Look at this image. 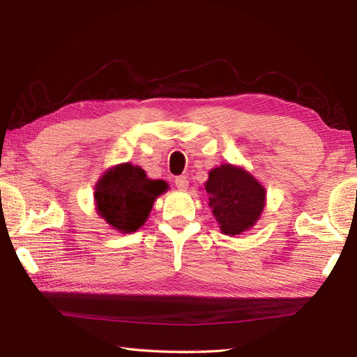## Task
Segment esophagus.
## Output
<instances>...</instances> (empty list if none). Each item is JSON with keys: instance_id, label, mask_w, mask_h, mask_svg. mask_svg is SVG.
<instances>
[{"instance_id": "34e87169", "label": "esophagus", "mask_w": 357, "mask_h": 357, "mask_svg": "<svg viewBox=\"0 0 357 357\" xmlns=\"http://www.w3.org/2000/svg\"><path fill=\"white\" fill-rule=\"evenodd\" d=\"M174 185H176L179 190H185L188 187V179L185 176H176L174 178Z\"/></svg>"}]
</instances>
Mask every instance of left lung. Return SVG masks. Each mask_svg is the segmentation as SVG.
Wrapping results in <instances>:
<instances>
[{"instance_id":"left-lung-1","label":"left lung","mask_w":357,"mask_h":357,"mask_svg":"<svg viewBox=\"0 0 357 357\" xmlns=\"http://www.w3.org/2000/svg\"><path fill=\"white\" fill-rule=\"evenodd\" d=\"M208 206L224 234H241L256 224L265 206V188L242 167L211 169L206 183Z\"/></svg>"}]
</instances>
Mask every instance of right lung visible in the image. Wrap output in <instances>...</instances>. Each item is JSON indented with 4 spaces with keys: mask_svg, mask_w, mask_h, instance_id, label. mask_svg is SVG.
<instances>
[{
    "mask_svg": "<svg viewBox=\"0 0 357 357\" xmlns=\"http://www.w3.org/2000/svg\"><path fill=\"white\" fill-rule=\"evenodd\" d=\"M167 188L165 181L149 179L138 165H115L102 174L95 187L98 215L121 233L136 231L147 221L153 202Z\"/></svg>",
    "mask_w": 357,
    "mask_h": 357,
    "instance_id": "obj_1",
    "label": "right lung"
}]
</instances>
